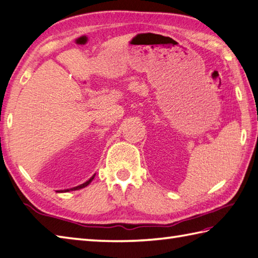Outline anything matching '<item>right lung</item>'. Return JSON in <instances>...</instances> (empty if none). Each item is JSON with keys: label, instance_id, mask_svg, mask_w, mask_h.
Listing matches in <instances>:
<instances>
[{"label": "right lung", "instance_id": "1", "mask_svg": "<svg viewBox=\"0 0 258 258\" xmlns=\"http://www.w3.org/2000/svg\"><path fill=\"white\" fill-rule=\"evenodd\" d=\"M94 176H96V173H94V175L90 178V179L89 180H87L86 182H83V183H81V185H79V186H77V187H73V188H70V189H63V190H57L56 192H67V191H70V190H78V189H81V188H85V187H87L89 183H90L92 180H93V178H94Z\"/></svg>", "mask_w": 258, "mask_h": 258}]
</instances>
